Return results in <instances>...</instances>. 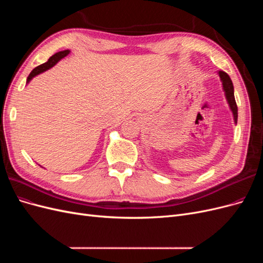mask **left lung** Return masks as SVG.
Wrapping results in <instances>:
<instances>
[{
	"label": "left lung",
	"instance_id": "obj_1",
	"mask_svg": "<svg viewBox=\"0 0 263 263\" xmlns=\"http://www.w3.org/2000/svg\"><path fill=\"white\" fill-rule=\"evenodd\" d=\"M218 76L220 78L221 81V85H222V90L225 92V98L226 101L228 103V106L232 110L233 113V117H234V122L235 124H237V118H238V108H237V104L235 101V95H234V84L232 82V79L230 77L224 72V71H218Z\"/></svg>",
	"mask_w": 263,
	"mask_h": 263
}]
</instances>
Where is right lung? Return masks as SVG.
<instances>
[{
    "label": "right lung",
    "instance_id": "add662e5",
    "mask_svg": "<svg viewBox=\"0 0 263 263\" xmlns=\"http://www.w3.org/2000/svg\"><path fill=\"white\" fill-rule=\"evenodd\" d=\"M69 53H70V50H69V49H67V50H62V51L55 52L54 54H52L51 57L48 59V61L45 62V63H43V65H41V66L36 67L33 71H31V72L29 73V76L27 77V81H26V83L28 84L31 80H33V78H35L36 76H38V74H41V73L45 72V71H47V70H49V69H50V68H52L54 65H57V63H58L62 58H65L66 55H68Z\"/></svg>",
    "mask_w": 263,
    "mask_h": 263
}]
</instances>
